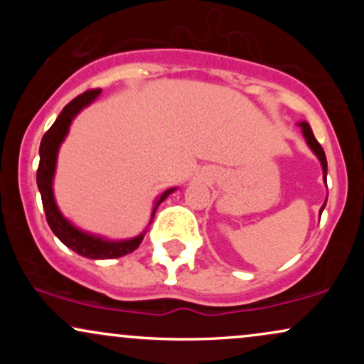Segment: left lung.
Masks as SVG:
<instances>
[{
	"instance_id": "8db88e82",
	"label": "left lung",
	"mask_w": 364,
	"mask_h": 364,
	"mask_svg": "<svg viewBox=\"0 0 364 364\" xmlns=\"http://www.w3.org/2000/svg\"><path fill=\"white\" fill-rule=\"evenodd\" d=\"M299 127H301V129H303V135H304V139H306L308 147H310L313 152H315V156L318 157V161L321 162L323 176L327 178V157H325L323 149H321V145L318 144V141H316L315 135H313V132H311V128H310V124H308L306 121H301V123H299ZM325 203H327V202H325ZM325 203H323V207L320 208V215H321V210H323V208H325Z\"/></svg>"
}]
</instances>
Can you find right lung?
Returning a JSON list of instances; mask_svg holds the SVG:
<instances>
[{"instance_id":"1","label":"right lung","mask_w":364,"mask_h":364,"mask_svg":"<svg viewBox=\"0 0 364 364\" xmlns=\"http://www.w3.org/2000/svg\"><path fill=\"white\" fill-rule=\"evenodd\" d=\"M99 92H101L99 89L83 92V94L75 97L72 102H68L63 107L58 119L54 121L53 127L44 133L43 140H41V159L39 168H37V186H39L41 198H43V207L49 228H51V231L58 236V240H60L63 245H66L70 250L82 255V257L92 258V260L118 258L127 253L135 252L145 235V232H141L140 236L123 241H109L104 240V237L89 235V232H83L78 228H75L68 219H65L60 212V208H58L56 202H54L53 178L54 171H56L58 150H60V145L63 144V140H65V136L68 135L70 124H72L75 116H77L83 107H87L90 102H94L95 99H97ZM174 190H176V188H171V190L164 191V193L156 200V205L152 208V215H150V223H152L154 215H156L157 207L161 205L166 200V196H169Z\"/></svg>"}]
</instances>
